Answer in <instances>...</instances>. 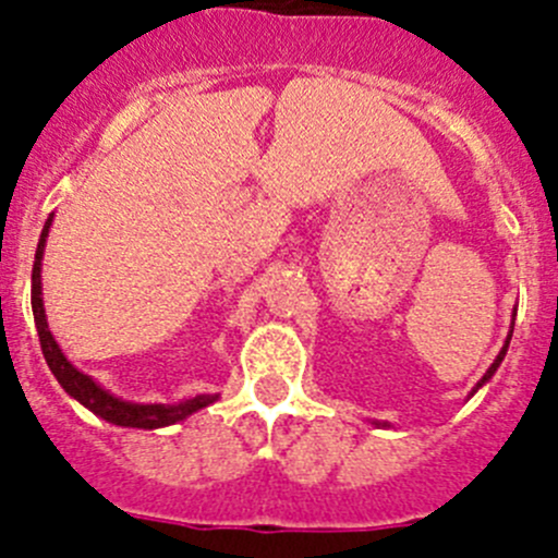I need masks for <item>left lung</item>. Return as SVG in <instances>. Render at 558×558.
Wrapping results in <instances>:
<instances>
[{
	"mask_svg": "<svg viewBox=\"0 0 558 558\" xmlns=\"http://www.w3.org/2000/svg\"><path fill=\"white\" fill-rule=\"evenodd\" d=\"M510 339H512V325H510V333H507V341H505V347H501V352H499V355H496V361H494V363H490V368H488V372H485V374H483V379H480V383H477V388H474V390H472V393H477V390H480V388H483V385H485V383H488V379H490V377H494V374H496V368H499V363H501V361H505V355H507V347H510Z\"/></svg>",
	"mask_w": 558,
	"mask_h": 558,
	"instance_id": "obj_1",
	"label": "left lung"
}]
</instances>
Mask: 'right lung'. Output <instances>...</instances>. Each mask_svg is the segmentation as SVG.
I'll use <instances>...</instances> for the list:
<instances>
[{
    "label": "right lung",
    "mask_w": 558,
    "mask_h": 558,
    "mask_svg": "<svg viewBox=\"0 0 558 558\" xmlns=\"http://www.w3.org/2000/svg\"><path fill=\"white\" fill-rule=\"evenodd\" d=\"M53 217H48L46 228H43L40 244H37V255H35V268H32V312H35V325H37V336H40V347L43 355H46L48 368L53 372V377L59 379L64 390L73 396L75 401L92 410L94 415H99L102 421L113 423V426H126V428H162V426H173V423L184 421L190 417L192 412L203 410V407L214 404L219 399L217 393L208 396H195V399L179 401V404H132V401L116 399L113 393H108L105 388H99L97 383L89 377V374L78 372L73 363L64 357V352L59 350L57 339L48 330V319H46V308H43V284H40V266H43V252H46V239H48V228H51Z\"/></svg>",
    "instance_id": "add662e5"
}]
</instances>
